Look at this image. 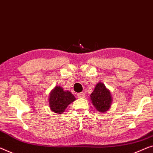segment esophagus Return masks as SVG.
<instances>
[{
	"label": "esophagus",
	"instance_id": "esophagus-1",
	"mask_svg": "<svg viewBox=\"0 0 153 153\" xmlns=\"http://www.w3.org/2000/svg\"><path fill=\"white\" fill-rule=\"evenodd\" d=\"M77 97H79V98H84V97H86V94L84 93H77Z\"/></svg>",
	"mask_w": 153,
	"mask_h": 153
}]
</instances>
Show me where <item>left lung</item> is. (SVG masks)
Masks as SVG:
<instances>
[{
    "label": "left lung",
    "instance_id": "1",
    "mask_svg": "<svg viewBox=\"0 0 153 153\" xmlns=\"http://www.w3.org/2000/svg\"><path fill=\"white\" fill-rule=\"evenodd\" d=\"M91 99L93 106L100 113H105L108 111L112 102L111 92L101 82L95 86L93 92L91 93Z\"/></svg>",
    "mask_w": 153,
    "mask_h": 153
}]
</instances>
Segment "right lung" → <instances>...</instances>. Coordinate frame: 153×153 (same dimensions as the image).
I'll return each mask as SVG.
<instances>
[{
	"instance_id": "1",
	"label": "right lung",
	"mask_w": 153,
	"mask_h": 153,
	"mask_svg": "<svg viewBox=\"0 0 153 153\" xmlns=\"http://www.w3.org/2000/svg\"><path fill=\"white\" fill-rule=\"evenodd\" d=\"M76 100V97L71 93L64 91L60 86H56L49 95V106L54 113L61 114L67 106Z\"/></svg>"
}]
</instances>
